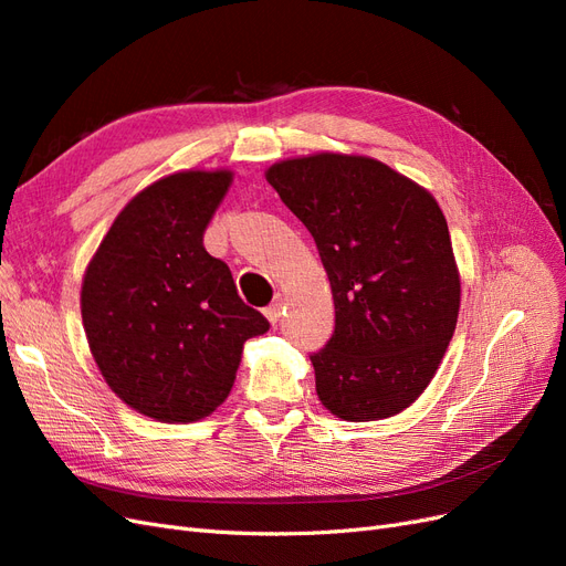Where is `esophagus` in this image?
I'll return each instance as SVG.
<instances>
[{
	"mask_svg": "<svg viewBox=\"0 0 566 566\" xmlns=\"http://www.w3.org/2000/svg\"><path fill=\"white\" fill-rule=\"evenodd\" d=\"M264 316L269 318V323H279V321H281V316H283V297H281V295L266 306Z\"/></svg>",
	"mask_w": 566,
	"mask_h": 566,
	"instance_id": "1",
	"label": "esophagus"
}]
</instances>
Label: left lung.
Here are the masks:
<instances>
[{"instance_id": "1", "label": "left lung", "mask_w": 566, "mask_h": 566, "mask_svg": "<svg viewBox=\"0 0 566 566\" xmlns=\"http://www.w3.org/2000/svg\"><path fill=\"white\" fill-rule=\"evenodd\" d=\"M314 235L335 300V333L312 354L333 416L370 422L413 403L447 354L460 276L447 217L380 160L316 153L266 169Z\"/></svg>"}]
</instances>
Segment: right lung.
Returning <instances> with one entry per match:
<instances>
[{
	"label": "right lung",
	"mask_w": 566,
	"mask_h": 566,
	"mask_svg": "<svg viewBox=\"0 0 566 566\" xmlns=\"http://www.w3.org/2000/svg\"><path fill=\"white\" fill-rule=\"evenodd\" d=\"M231 181L229 169H186L146 186L84 271L94 361L117 397L153 420L208 418L229 397L245 342L269 331L202 245Z\"/></svg>",
	"instance_id": "obj_1"
}]
</instances>
